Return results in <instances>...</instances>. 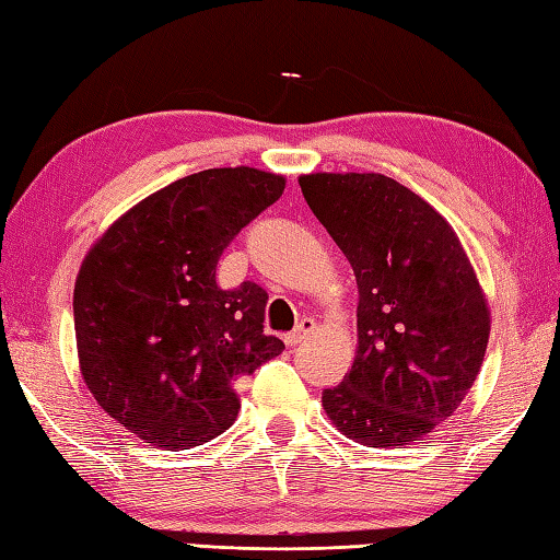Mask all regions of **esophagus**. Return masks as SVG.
<instances>
[{
	"label": "esophagus",
	"mask_w": 560,
	"mask_h": 560,
	"mask_svg": "<svg viewBox=\"0 0 560 560\" xmlns=\"http://www.w3.org/2000/svg\"><path fill=\"white\" fill-rule=\"evenodd\" d=\"M313 332H315V320L313 317H303V320H299V325H295L283 339H287L289 347H295V345L305 342V339H308Z\"/></svg>",
	"instance_id": "34e87169"
}]
</instances>
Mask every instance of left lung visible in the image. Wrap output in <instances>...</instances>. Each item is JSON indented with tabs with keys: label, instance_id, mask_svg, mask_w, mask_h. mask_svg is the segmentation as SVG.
I'll list each match as a JSON object with an SVG mask.
<instances>
[{
	"label": "left lung",
	"instance_id": "obj_1",
	"mask_svg": "<svg viewBox=\"0 0 560 560\" xmlns=\"http://www.w3.org/2000/svg\"><path fill=\"white\" fill-rule=\"evenodd\" d=\"M301 191L359 287L357 359L323 393L339 432L402 448L452 418L483 364L490 311L456 233L383 174H303Z\"/></svg>",
	"mask_w": 560,
	"mask_h": 560
}]
</instances>
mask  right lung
Segmentation results:
<instances>
[{"label": "right lung", "mask_w": 560, "mask_h": 560, "mask_svg": "<svg viewBox=\"0 0 560 560\" xmlns=\"http://www.w3.org/2000/svg\"><path fill=\"white\" fill-rule=\"evenodd\" d=\"M283 186L252 167L189 174L120 215L84 257L74 283L84 383L150 446L179 452L225 432L240 410L233 383L283 352L265 335L267 291L215 283L223 249Z\"/></svg>", "instance_id": "1"}]
</instances>
